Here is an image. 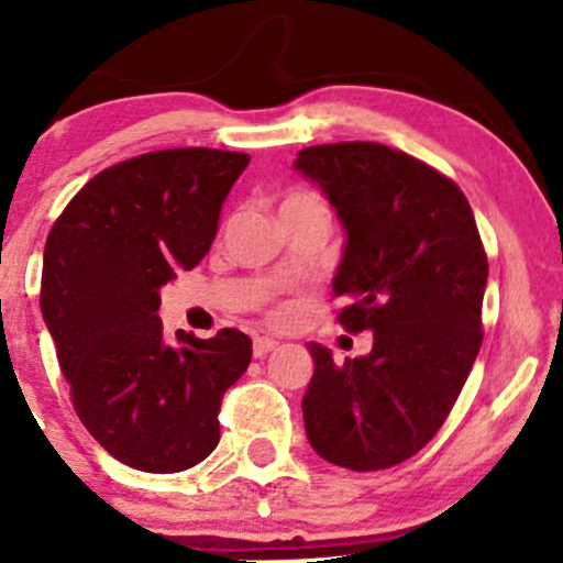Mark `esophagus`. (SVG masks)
I'll list each match as a JSON object with an SVG mask.
<instances>
[{
    "instance_id": "1",
    "label": "esophagus",
    "mask_w": 563,
    "mask_h": 563,
    "mask_svg": "<svg viewBox=\"0 0 563 563\" xmlns=\"http://www.w3.org/2000/svg\"><path fill=\"white\" fill-rule=\"evenodd\" d=\"M273 349H277L275 339H267V335H260V339H254V357H264V354H269Z\"/></svg>"
}]
</instances>
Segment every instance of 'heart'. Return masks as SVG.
Listing matches in <instances>:
<instances>
[{"label": "heart", "instance_id": "obj_1", "mask_svg": "<svg viewBox=\"0 0 563 563\" xmlns=\"http://www.w3.org/2000/svg\"><path fill=\"white\" fill-rule=\"evenodd\" d=\"M301 198H314V196H309V192H294V196L286 198V203H290V200H301Z\"/></svg>", "mask_w": 563, "mask_h": 563}]
</instances>
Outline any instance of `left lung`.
Masks as SVG:
<instances>
[{"instance_id": "obj_1", "label": "left lung", "mask_w": 563, "mask_h": 563, "mask_svg": "<svg viewBox=\"0 0 563 563\" xmlns=\"http://www.w3.org/2000/svg\"><path fill=\"white\" fill-rule=\"evenodd\" d=\"M294 169L344 228L339 322L373 331L371 354L341 365L307 344V439L333 466H397L437 434L479 354L487 254L474 211L452 179L378 142L303 147Z\"/></svg>"}]
</instances>
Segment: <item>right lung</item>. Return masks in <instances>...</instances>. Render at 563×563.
<instances>
[{
  "mask_svg": "<svg viewBox=\"0 0 563 563\" xmlns=\"http://www.w3.org/2000/svg\"><path fill=\"white\" fill-rule=\"evenodd\" d=\"M245 153L174 147L121 161L76 192L49 230L42 318L81 423L115 461L177 474L219 442L224 391L251 339L177 331L166 344L161 288L209 254Z\"/></svg>",
  "mask_w": 563,
  "mask_h": 563,
  "instance_id": "1",
  "label": "right lung"
}]
</instances>
